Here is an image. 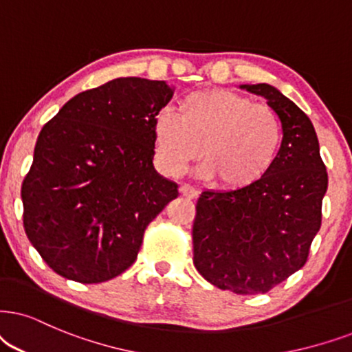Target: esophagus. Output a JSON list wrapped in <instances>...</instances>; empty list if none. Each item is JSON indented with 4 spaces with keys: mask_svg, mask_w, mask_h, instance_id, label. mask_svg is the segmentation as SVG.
<instances>
[{
    "mask_svg": "<svg viewBox=\"0 0 352 352\" xmlns=\"http://www.w3.org/2000/svg\"><path fill=\"white\" fill-rule=\"evenodd\" d=\"M180 195H182V197L188 198V199H195V198H198L199 191L197 188H193V186L184 184L180 186Z\"/></svg>",
    "mask_w": 352,
    "mask_h": 352,
    "instance_id": "34e87169",
    "label": "esophagus"
}]
</instances>
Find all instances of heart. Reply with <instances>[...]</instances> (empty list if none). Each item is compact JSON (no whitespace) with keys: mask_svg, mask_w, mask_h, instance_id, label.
I'll return each instance as SVG.
<instances>
[{"mask_svg":"<svg viewBox=\"0 0 352 352\" xmlns=\"http://www.w3.org/2000/svg\"><path fill=\"white\" fill-rule=\"evenodd\" d=\"M153 138L155 161L168 175L184 172L201 151L203 175L222 190L239 191L274 166L283 124L270 105L228 89H206L184 97L179 113H159Z\"/></svg>","mask_w":352,"mask_h":352,"instance_id":"1","label":"heart"}]
</instances>
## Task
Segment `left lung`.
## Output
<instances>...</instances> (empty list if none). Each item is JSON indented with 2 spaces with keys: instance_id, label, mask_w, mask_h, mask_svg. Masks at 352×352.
Wrapping results in <instances>:
<instances>
[{
  "instance_id": "obj_1",
  "label": "left lung",
  "mask_w": 352,
  "mask_h": 352,
  "mask_svg": "<svg viewBox=\"0 0 352 352\" xmlns=\"http://www.w3.org/2000/svg\"><path fill=\"white\" fill-rule=\"evenodd\" d=\"M266 99L283 124L271 170L250 188L203 191L193 221V263L212 286L265 294L300 270L322 226L328 186L317 133L294 102L268 84L240 86Z\"/></svg>"
}]
</instances>
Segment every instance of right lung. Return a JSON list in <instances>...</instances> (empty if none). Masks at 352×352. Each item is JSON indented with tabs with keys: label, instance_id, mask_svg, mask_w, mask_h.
<instances>
[{
	"label": "right lung",
	"instance_id": "1",
	"mask_svg": "<svg viewBox=\"0 0 352 352\" xmlns=\"http://www.w3.org/2000/svg\"><path fill=\"white\" fill-rule=\"evenodd\" d=\"M172 96L166 81L118 78L43 124L22 182V219L56 274L82 284L122 274L149 222L179 197L153 166L154 120Z\"/></svg>",
	"mask_w": 352,
	"mask_h": 352
}]
</instances>
